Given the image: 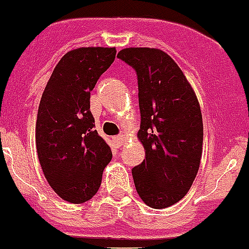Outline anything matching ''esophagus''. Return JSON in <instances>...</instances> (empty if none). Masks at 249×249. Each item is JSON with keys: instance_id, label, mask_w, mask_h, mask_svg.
Wrapping results in <instances>:
<instances>
[{"instance_id": "34e87169", "label": "esophagus", "mask_w": 249, "mask_h": 249, "mask_svg": "<svg viewBox=\"0 0 249 249\" xmlns=\"http://www.w3.org/2000/svg\"><path fill=\"white\" fill-rule=\"evenodd\" d=\"M113 142L116 146L121 147L123 144V142H124V137H123V135L116 136V137H113Z\"/></svg>"}]
</instances>
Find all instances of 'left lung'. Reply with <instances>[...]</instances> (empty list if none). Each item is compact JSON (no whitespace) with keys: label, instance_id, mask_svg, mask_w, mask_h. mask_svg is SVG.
<instances>
[{"label":"left lung","instance_id":"obj_1","mask_svg":"<svg viewBox=\"0 0 249 249\" xmlns=\"http://www.w3.org/2000/svg\"><path fill=\"white\" fill-rule=\"evenodd\" d=\"M117 57L135 68L146 157L132 176L141 199L160 210L190 191L202 157L201 107L182 70L158 48L131 47Z\"/></svg>","mask_w":249,"mask_h":249}]
</instances>
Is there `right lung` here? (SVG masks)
<instances>
[{
    "label": "right lung",
    "mask_w": 249,
    "mask_h": 249,
    "mask_svg": "<svg viewBox=\"0 0 249 249\" xmlns=\"http://www.w3.org/2000/svg\"><path fill=\"white\" fill-rule=\"evenodd\" d=\"M114 47H82L65 54L54 67L39 102L36 147L52 190L71 203L97 193L109 146L94 129L91 91L113 63Z\"/></svg>",
    "instance_id": "obj_1"
}]
</instances>
